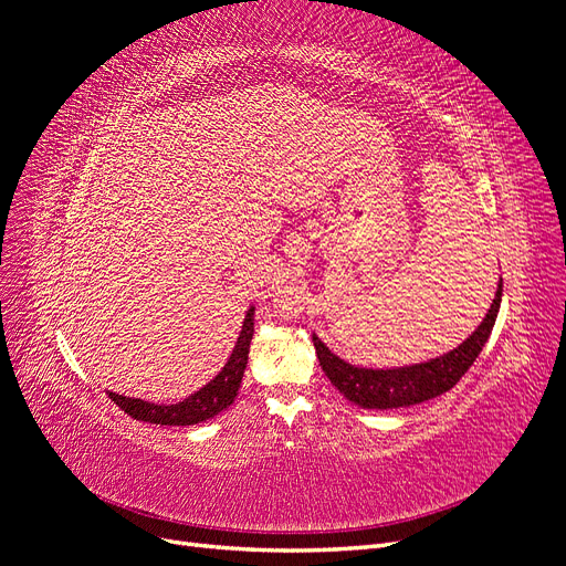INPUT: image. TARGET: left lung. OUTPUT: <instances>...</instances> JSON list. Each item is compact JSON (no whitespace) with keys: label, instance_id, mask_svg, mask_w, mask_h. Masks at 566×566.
I'll return each mask as SVG.
<instances>
[{"label":"left lung","instance_id":"left-lung-1","mask_svg":"<svg viewBox=\"0 0 566 566\" xmlns=\"http://www.w3.org/2000/svg\"><path fill=\"white\" fill-rule=\"evenodd\" d=\"M503 297V279L499 283V293L491 304V310L482 325L462 342V345L449 354L439 358H432L427 364H416L406 368H389V370H373V368H356L347 361H342L323 342L314 335L316 356L321 361L323 373L328 375V380L345 394V397L361 406V408H403L416 406L422 401H430L434 397H441L443 391H449L468 368L474 364V358L486 345V339L493 331L495 316L501 310Z\"/></svg>","mask_w":566,"mask_h":566}]
</instances>
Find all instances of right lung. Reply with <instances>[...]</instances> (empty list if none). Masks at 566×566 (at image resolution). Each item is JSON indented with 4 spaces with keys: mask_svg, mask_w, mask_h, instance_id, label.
I'll return each mask as SVG.
<instances>
[{
    "mask_svg": "<svg viewBox=\"0 0 566 566\" xmlns=\"http://www.w3.org/2000/svg\"><path fill=\"white\" fill-rule=\"evenodd\" d=\"M252 314H254V310H250L243 321L241 337H238L235 349L227 361V366L221 368V373L212 382L205 385L200 391L191 394L188 399L165 406V403H150V401H142V399H129V397H123V394H115V391H108V397L134 420H144V422H153V424H172V427L181 424L184 427V424H196V422L214 418L217 413H221V410L233 403L238 387H241L243 373L248 366L250 339L254 333Z\"/></svg>",
    "mask_w": 566,
    "mask_h": 566,
    "instance_id": "add662e5",
    "label": "right lung"
}]
</instances>
